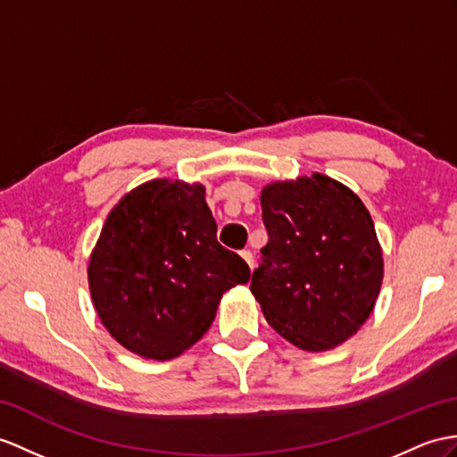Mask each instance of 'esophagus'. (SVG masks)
Returning <instances> with one entry per match:
<instances>
[{
    "label": "esophagus",
    "mask_w": 457,
    "mask_h": 457,
    "mask_svg": "<svg viewBox=\"0 0 457 457\" xmlns=\"http://www.w3.org/2000/svg\"><path fill=\"white\" fill-rule=\"evenodd\" d=\"M240 255L244 258V262L250 265V270H253V255H252V252L250 250H242Z\"/></svg>",
    "instance_id": "esophagus-1"
}]
</instances>
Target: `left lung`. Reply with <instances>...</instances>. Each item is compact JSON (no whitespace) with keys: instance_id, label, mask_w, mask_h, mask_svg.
I'll use <instances>...</instances> for the list:
<instances>
[{"instance_id":"left-lung-1","label":"left lung","mask_w":457,"mask_h":457,"mask_svg":"<svg viewBox=\"0 0 457 457\" xmlns=\"http://www.w3.org/2000/svg\"><path fill=\"white\" fill-rule=\"evenodd\" d=\"M267 230L252 293L279 336L304 351L347 341L370 316L384 262L369 209L324 174L262 192Z\"/></svg>"}]
</instances>
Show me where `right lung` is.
Returning <instances> with one entry per match:
<instances>
[{"instance_id": "1", "label": "right lung", "mask_w": 457, "mask_h": 457, "mask_svg": "<svg viewBox=\"0 0 457 457\" xmlns=\"http://www.w3.org/2000/svg\"><path fill=\"white\" fill-rule=\"evenodd\" d=\"M250 267L217 242L202 184L151 180L110 211L88 262L100 321L145 359L169 361L204 337L220 296Z\"/></svg>"}]
</instances>
